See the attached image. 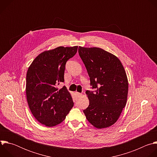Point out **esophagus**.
Wrapping results in <instances>:
<instances>
[{"label": "esophagus", "mask_w": 157, "mask_h": 157, "mask_svg": "<svg viewBox=\"0 0 157 157\" xmlns=\"http://www.w3.org/2000/svg\"><path fill=\"white\" fill-rule=\"evenodd\" d=\"M76 94L77 96H78V97H79V96H81L82 95L81 93H78V92H76Z\"/></svg>", "instance_id": "34e87169"}]
</instances>
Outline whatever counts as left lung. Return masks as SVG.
I'll use <instances>...</instances> for the list:
<instances>
[{"instance_id": "8db88e82", "label": "left lung", "mask_w": 157, "mask_h": 157, "mask_svg": "<svg viewBox=\"0 0 157 157\" xmlns=\"http://www.w3.org/2000/svg\"><path fill=\"white\" fill-rule=\"evenodd\" d=\"M90 84L96 91H86L89 106L83 110L87 120L97 128H107L118 120L127 99L128 83L121 61L97 47H79Z\"/></svg>"}]
</instances>
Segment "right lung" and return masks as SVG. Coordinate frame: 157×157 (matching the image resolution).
Masks as SVG:
<instances>
[{
  "mask_svg": "<svg viewBox=\"0 0 157 157\" xmlns=\"http://www.w3.org/2000/svg\"><path fill=\"white\" fill-rule=\"evenodd\" d=\"M78 46L59 47L43 52L33 61L27 71L26 95L29 108L35 118L47 127L62 122L73 107L70 92L64 82L66 63L77 53Z\"/></svg>",
  "mask_w": 157,
  "mask_h": 157,
  "instance_id": "add662e5",
  "label": "right lung"
}]
</instances>
